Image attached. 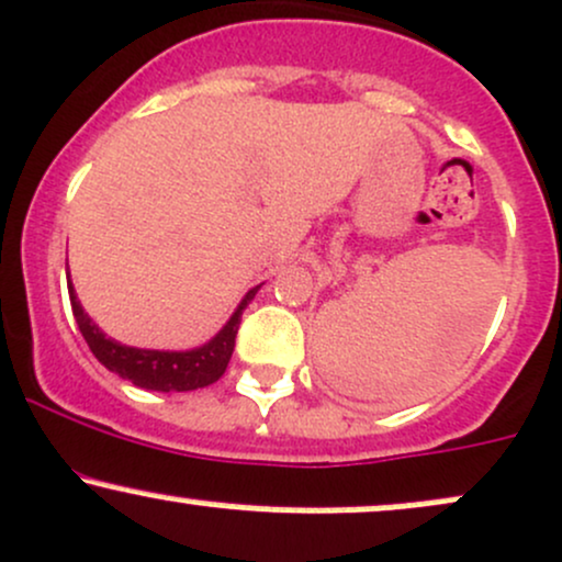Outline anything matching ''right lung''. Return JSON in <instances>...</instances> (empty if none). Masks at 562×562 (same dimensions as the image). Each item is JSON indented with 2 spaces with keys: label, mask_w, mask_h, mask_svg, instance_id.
<instances>
[{
  "label": "right lung",
  "mask_w": 562,
  "mask_h": 562,
  "mask_svg": "<svg viewBox=\"0 0 562 562\" xmlns=\"http://www.w3.org/2000/svg\"><path fill=\"white\" fill-rule=\"evenodd\" d=\"M258 288L248 291L243 299V304L237 306V312L232 314L229 323L224 325V330L207 341L205 347L191 349V351H157V349H135V347H122V344L111 341L106 333L98 330V325L85 314L82 304L77 301L71 280H69V299H71V312L77 319L79 330H82L85 341L92 355L98 357V362L114 371L122 379L133 381L140 390H154V392H189V390H202V386L213 384L224 375L226 366L232 360L234 351V338L239 330V317H243L245 306L250 304L252 295Z\"/></svg>",
  "instance_id": "right-lung-1"
}]
</instances>
